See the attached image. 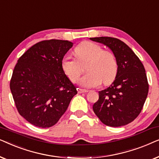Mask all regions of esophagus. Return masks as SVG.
<instances>
[{
  "label": "esophagus",
  "instance_id": "obj_1",
  "mask_svg": "<svg viewBox=\"0 0 159 159\" xmlns=\"http://www.w3.org/2000/svg\"><path fill=\"white\" fill-rule=\"evenodd\" d=\"M88 90H83V89H79L78 90V93H88Z\"/></svg>",
  "mask_w": 159,
  "mask_h": 159
}]
</instances>
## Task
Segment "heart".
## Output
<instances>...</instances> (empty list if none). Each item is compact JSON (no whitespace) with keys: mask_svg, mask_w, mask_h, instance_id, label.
Segmentation results:
<instances>
[{"mask_svg":"<svg viewBox=\"0 0 159 159\" xmlns=\"http://www.w3.org/2000/svg\"><path fill=\"white\" fill-rule=\"evenodd\" d=\"M77 58L64 56L61 67L71 82H75L82 72L81 65H86L88 74L80 79V85L84 88H97L101 84H109L116 77L118 64L112 52L104 51L96 43L84 41L75 48L74 51Z\"/></svg>","mask_w":159,"mask_h":159,"instance_id":"heart-1","label":"heart"}]
</instances>
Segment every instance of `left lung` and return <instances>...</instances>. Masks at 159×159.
<instances>
[{
	"mask_svg": "<svg viewBox=\"0 0 159 159\" xmlns=\"http://www.w3.org/2000/svg\"><path fill=\"white\" fill-rule=\"evenodd\" d=\"M107 46L114 54L118 70L114 81L99 91L93 111L104 125L121 127L136 119L144 105L148 83L144 66L132 50L122 41L110 37L91 38Z\"/></svg>",
	"mask_w": 159,
	"mask_h": 159,
	"instance_id": "1",
	"label": "left lung"
}]
</instances>
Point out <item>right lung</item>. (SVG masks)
<instances>
[{"instance_id":"right-lung-1","label":"right lung","mask_w":159,"mask_h":159,"mask_svg":"<svg viewBox=\"0 0 159 159\" xmlns=\"http://www.w3.org/2000/svg\"><path fill=\"white\" fill-rule=\"evenodd\" d=\"M73 44L68 40L41 41L28 49L14 67L10 89L16 108L36 127L56 125L77 93L61 67Z\"/></svg>"}]
</instances>
